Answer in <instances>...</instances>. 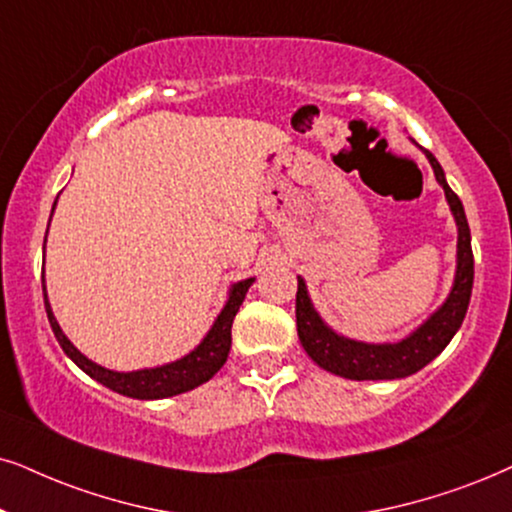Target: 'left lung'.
<instances>
[{
	"mask_svg": "<svg viewBox=\"0 0 512 512\" xmlns=\"http://www.w3.org/2000/svg\"><path fill=\"white\" fill-rule=\"evenodd\" d=\"M428 155L432 170L439 184L444 186L449 208L454 212L458 224V267L456 281L449 297L435 314L430 316L416 333L394 345H366V342L347 340L342 335L333 333L321 316L314 312L312 300H309L307 288L302 278H297V295H295V319L297 335L304 352L312 357L316 364L326 371L349 380H394L406 378V375L420 371L437 357L442 349L449 345L468 312V302L472 293V276H475V260H472L470 245V226L465 219L463 203L454 191L449 189L444 179L442 165L430 151Z\"/></svg>",
	"mask_w": 512,
	"mask_h": 512,
	"instance_id": "8db88e82",
	"label": "left lung"
}]
</instances>
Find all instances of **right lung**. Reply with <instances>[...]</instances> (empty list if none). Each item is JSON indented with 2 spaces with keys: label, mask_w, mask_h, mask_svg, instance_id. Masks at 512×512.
I'll return each mask as SVG.
<instances>
[{
  "label": "right lung",
  "mask_w": 512,
  "mask_h": 512,
  "mask_svg": "<svg viewBox=\"0 0 512 512\" xmlns=\"http://www.w3.org/2000/svg\"><path fill=\"white\" fill-rule=\"evenodd\" d=\"M44 243H47V238H44ZM252 281H255V278H245V281L234 283V288H231L229 293V300H226L222 314L217 316L215 326L210 328V333L205 335L203 342H200L191 354H186V357L179 361H172V364H165L158 368H144V371H132V373L108 371V368L94 364V361H89L84 354L77 352L73 342L63 335L61 326H58L54 319V312H51L49 300H47V288H44V276H42V293H44V309H47L51 331H54L58 345L63 347V352H66L68 357L89 375V378L99 380V383L106 385L108 390L125 394V397L165 399L208 383L212 375L226 364V357H229V349H231V323H234V316L238 312V307L243 304L245 293H248Z\"/></svg>",
  "instance_id": "obj_1"
}]
</instances>
